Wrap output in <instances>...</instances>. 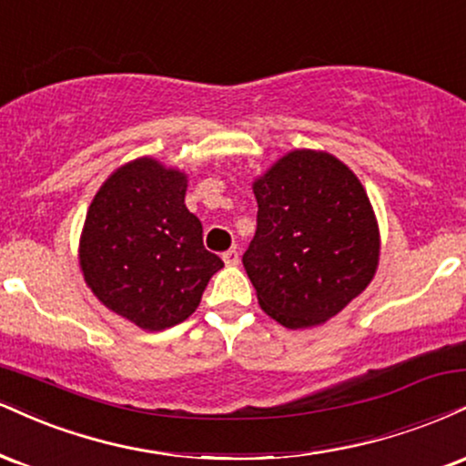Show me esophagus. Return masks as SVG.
I'll use <instances>...</instances> for the list:
<instances>
[{
  "mask_svg": "<svg viewBox=\"0 0 466 466\" xmlns=\"http://www.w3.org/2000/svg\"><path fill=\"white\" fill-rule=\"evenodd\" d=\"M223 262H226L228 267H234V265H238V251L237 249H228V251H223Z\"/></svg>",
  "mask_w": 466,
  "mask_h": 466,
  "instance_id": "esophagus-1",
  "label": "esophagus"
}]
</instances>
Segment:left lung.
Wrapping results in <instances>:
<instances>
[{
  "label": "left lung",
  "instance_id": "obj_1",
  "mask_svg": "<svg viewBox=\"0 0 466 466\" xmlns=\"http://www.w3.org/2000/svg\"><path fill=\"white\" fill-rule=\"evenodd\" d=\"M256 237L243 254L258 304L289 329L339 315L369 287L380 229L360 179L332 154L295 149L254 182Z\"/></svg>",
  "mask_w": 466,
  "mask_h": 466
}]
</instances>
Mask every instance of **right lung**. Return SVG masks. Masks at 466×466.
<instances>
[{"mask_svg": "<svg viewBox=\"0 0 466 466\" xmlns=\"http://www.w3.org/2000/svg\"><path fill=\"white\" fill-rule=\"evenodd\" d=\"M187 187V173L137 158L106 179L84 221V282L106 308L149 332L193 315L223 267L184 204Z\"/></svg>", "mask_w": 466, "mask_h": 466, "instance_id": "1", "label": "right lung"}]
</instances>
